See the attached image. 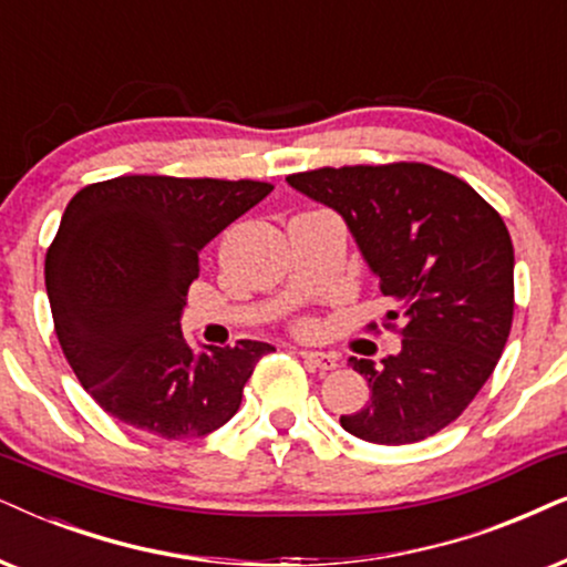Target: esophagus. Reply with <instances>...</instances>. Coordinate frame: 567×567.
Returning a JSON list of instances; mask_svg holds the SVG:
<instances>
[{
  "label": "esophagus",
  "instance_id": "esophagus-1",
  "mask_svg": "<svg viewBox=\"0 0 567 567\" xmlns=\"http://www.w3.org/2000/svg\"><path fill=\"white\" fill-rule=\"evenodd\" d=\"M298 355L303 358V363H308L311 369H319V371L337 369V358L332 353H319V350H298Z\"/></svg>",
  "mask_w": 567,
  "mask_h": 567
}]
</instances>
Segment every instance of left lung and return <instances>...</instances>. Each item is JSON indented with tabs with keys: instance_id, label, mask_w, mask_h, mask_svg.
<instances>
[{
	"instance_id": "obj_1",
	"label": "left lung",
	"mask_w": 567,
	"mask_h": 567,
	"mask_svg": "<svg viewBox=\"0 0 567 567\" xmlns=\"http://www.w3.org/2000/svg\"><path fill=\"white\" fill-rule=\"evenodd\" d=\"M288 183L348 221L392 303L386 327L403 337L379 369L350 358L371 400L340 415L342 429L377 444L442 432L492 377L513 327L515 259L503 217L461 177L421 162L319 167ZM398 318L403 328L391 324Z\"/></svg>"
}]
</instances>
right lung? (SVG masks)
Wrapping results in <instances>:
<instances>
[{"label": "right lung", "instance_id": "1", "mask_svg": "<svg viewBox=\"0 0 567 567\" xmlns=\"http://www.w3.org/2000/svg\"><path fill=\"white\" fill-rule=\"evenodd\" d=\"M275 190L259 181L123 175L78 190L47 250L54 332L83 390L112 419L196 440L238 413L269 342L193 353L181 311L198 254Z\"/></svg>", "mask_w": 567, "mask_h": 567}]
</instances>
